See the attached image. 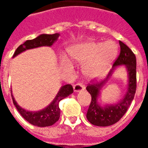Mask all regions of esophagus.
<instances>
[{
    "mask_svg": "<svg viewBox=\"0 0 148 148\" xmlns=\"http://www.w3.org/2000/svg\"><path fill=\"white\" fill-rule=\"evenodd\" d=\"M85 89V86H84L83 84L81 83V82H77V84H75L74 86V92H80L82 90H83Z\"/></svg>",
    "mask_w": 148,
    "mask_h": 148,
    "instance_id": "esophagus-1",
    "label": "esophagus"
}]
</instances>
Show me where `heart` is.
Instances as JSON below:
<instances>
[{
    "label": "heart",
    "instance_id": "1",
    "mask_svg": "<svg viewBox=\"0 0 148 148\" xmlns=\"http://www.w3.org/2000/svg\"><path fill=\"white\" fill-rule=\"evenodd\" d=\"M118 50V45L112 40L105 42L87 41L71 49L70 57L77 63H84L82 71L86 77L96 78L107 72Z\"/></svg>",
    "mask_w": 148,
    "mask_h": 148
}]
</instances>
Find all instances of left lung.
I'll use <instances>...</instances> for the list:
<instances>
[{
	"label": "left lung",
	"mask_w": 148,
	"mask_h": 148,
	"mask_svg": "<svg viewBox=\"0 0 148 148\" xmlns=\"http://www.w3.org/2000/svg\"><path fill=\"white\" fill-rule=\"evenodd\" d=\"M121 47V52L117 58L112 65L111 71L106 79L100 82L91 81L86 87L87 91L91 95V102L86 113V118L93 125L106 127L116 124L121 120L127 112L128 107L133 100L136 90V55L128 47L124 42L119 41ZM124 64L129 72V87L126 94L123 100L116 104L107 105L101 107L97 103V97L99 96V90L108 78L111 73L119 65Z\"/></svg>",
	"instance_id": "obj_1"
}]
</instances>
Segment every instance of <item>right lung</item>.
Masks as SVG:
<instances>
[{"label": "right lung", "mask_w": 148, "mask_h": 148, "mask_svg": "<svg viewBox=\"0 0 148 148\" xmlns=\"http://www.w3.org/2000/svg\"><path fill=\"white\" fill-rule=\"evenodd\" d=\"M59 33L52 34V35H47V34H42L40 35L36 39L27 40L17 47L16 50L13 57L16 56L21 52L24 51L26 50L29 49L36 48L42 46H51L55 41H56L59 37ZM73 87L70 84L65 85L62 86L60 90L58 91V94L56 95L54 101L49 105L47 108L42 110L38 112H29L26 111L25 109H22L21 107L18 106L16 101H15L14 97L12 94V101L16 108L17 109L18 112L21 113L23 117L30 124H33L35 126L38 127H47L51 126L56 123L60 116V109H59V102L60 101L64 99L65 97L69 96L71 93H73ZM12 93V92H11Z\"/></svg>", "instance_id": "obj_1"}]
</instances>
